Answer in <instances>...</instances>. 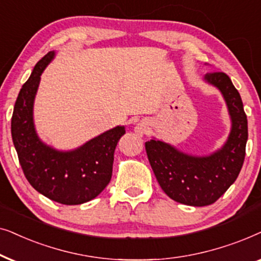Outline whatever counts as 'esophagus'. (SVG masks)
Masks as SVG:
<instances>
[{
	"instance_id": "esophagus-1",
	"label": "esophagus",
	"mask_w": 261,
	"mask_h": 261,
	"mask_svg": "<svg viewBox=\"0 0 261 261\" xmlns=\"http://www.w3.org/2000/svg\"><path fill=\"white\" fill-rule=\"evenodd\" d=\"M135 133H136L138 136H143V135L147 133V125L144 123H138L136 126H135Z\"/></svg>"
}]
</instances>
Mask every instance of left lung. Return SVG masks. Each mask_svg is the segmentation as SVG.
Wrapping results in <instances>:
<instances>
[{"label": "left lung", "instance_id": "1", "mask_svg": "<svg viewBox=\"0 0 261 261\" xmlns=\"http://www.w3.org/2000/svg\"><path fill=\"white\" fill-rule=\"evenodd\" d=\"M204 80L220 89L230 116L231 130L223 147L207 156H192L162 141L145 142L161 189L173 200L191 206L210 205L234 184L244 165L248 138L244 103L229 76L213 71Z\"/></svg>", "mask_w": 261, "mask_h": 261}]
</instances>
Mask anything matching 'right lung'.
Masks as SVG:
<instances>
[{
    "label": "right lung",
    "mask_w": 261,
    "mask_h": 261,
    "mask_svg": "<svg viewBox=\"0 0 261 261\" xmlns=\"http://www.w3.org/2000/svg\"><path fill=\"white\" fill-rule=\"evenodd\" d=\"M50 51L38 62L20 89L12 117V138L26 179L48 199L79 205L94 199L112 178L113 155L124 126H116L81 147L60 151L38 137L33 123V102L40 75L54 60Z\"/></svg>",
    "instance_id": "add662e5"
}]
</instances>
